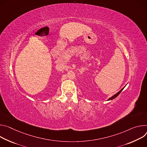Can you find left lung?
<instances>
[{
	"instance_id": "left-lung-1",
	"label": "left lung",
	"mask_w": 147,
	"mask_h": 147,
	"mask_svg": "<svg viewBox=\"0 0 147 147\" xmlns=\"http://www.w3.org/2000/svg\"><path fill=\"white\" fill-rule=\"evenodd\" d=\"M123 89H124V88H123V89H121V90H120L119 92H117L116 94H115V95H113L112 97H111L110 98H109V99H108V100H112V99H113L116 98V97H117V96H118V95H119V94L121 93V91L123 90Z\"/></svg>"
}]
</instances>
